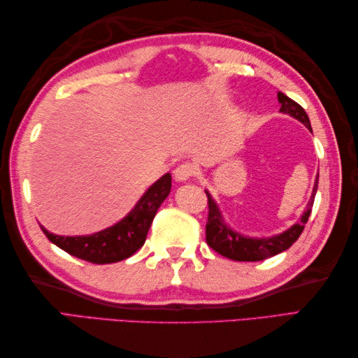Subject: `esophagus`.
Listing matches in <instances>:
<instances>
[{"label":"esophagus","instance_id":"obj_1","mask_svg":"<svg viewBox=\"0 0 358 358\" xmlns=\"http://www.w3.org/2000/svg\"><path fill=\"white\" fill-rule=\"evenodd\" d=\"M194 173H195V167L189 163H183V164H180L177 169H175L173 177L177 181H180V183H183V181H187L189 178H191Z\"/></svg>","mask_w":358,"mask_h":358}]
</instances>
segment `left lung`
<instances>
[{
	"mask_svg": "<svg viewBox=\"0 0 358 358\" xmlns=\"http://www.w3.org/2000/svg\"><path fill=\"white\" fill-rule=\"evenodd\" d=\"M278 103L281 104L280 112L287 113L292 118L299 120L300 123L305 124L310 132H313V127H310V121L305 109L301 108L299 103H295L291 98L286 96L285 94L278 92ZM318 189V173L315 177V183L313 187V194H310V199L308 201L306 210L303 212L300 220L294 223L291 227H287L286 231L271 235V237H249V235H243L224 222V217L220 210V206L214 200V196L210 192L204 191L208 195V204H209V217L206 223V241L208 245L226 258H231L235 262H260L264 258H269L277 255L283 250L291 248L294 243L299 240L303 229H305V224L310 215V210H313L314 199Z\"/></svg>",
	"mask_w": 358,
	"mask_h": 358,
	"instance_id": "1",
	"label": "left lung"
}]
</instances>
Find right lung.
<instances>
[{"label": "right lung", "instance_id": "obj_1", "mask_svg": "<svg viewBox=\"0 0 358 358\" xmlns=\"http://www.w3.org/2000/svg\"><path fill=\"white\" fill-rule=\"evenodd\" d=\"M171 186V173H164L149 186L124 218L95 234L55 235L40 226L45 237L67 254L96 264L117 263L134 255L144 245L152 220L169 195Z\"/></svg>", "mask_w": 358, "mask_h": 358}]
</instances>
